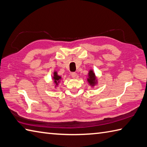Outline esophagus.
<instances>
[{"label":"esophagus","instance_id":"1","mask_svg":"<svg viewBox=\"0 0 147 147\" xmlns=\"http://www.w3.org/2000/svg\"><path fill=\"white\" fill-rule=\"evenodd\" d=\"M71 77L72 78H76V76H77V73L76 72H72V73H71Z\"/></svg>","mask_w":147,"mask_h":147}]
</instances>
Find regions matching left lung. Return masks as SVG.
<instances>
[{
    "label": "left lung",
    "instance_id": "obj_1",
    "mask_svg": "<svg viewBox=\"0 0 147 147\" xmlns=\"http://www.w3.org/2000/svg\"><path fill=\"white\" fill-rule=\"evenodd\" d=\"M88 82L91 86H94L97 83L96 77L95 74L93 72V70H89V74H88Z\"/></svg>",
    "mask_w": 147,
    "mask_h": 147
}]
</instances>
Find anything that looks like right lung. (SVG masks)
I'll return each mask as SVG.
<instances>
[{
  "mask_svg": "<svg viewBox=\"0 0 147 147\" xmlns=\"http://www.w3.org/2000/svg\"><path fill=\"white\" fill-rule=\"evenodd\" d=\"M53 79L54 80V82H55V84L57 86L58 85V83L60 82V80L61 79V77L58 76V73H57V71H54Z\"/></svg>",
  "mask_w": 147,
  "mask_h": 147,
  "instance_id": "obj_1",
  "label": "right lung"
}]
</instances>
